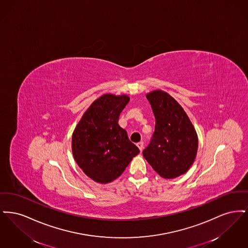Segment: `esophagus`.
<instances>
[{"label":"esophagus","instance_id":"1","mask_svg":"<svg viewBox=\"0 0 248 248\" xmlns=\"http://www.w3.org/2000/svg\"><path fill=\"white\" fill-rule=\"evenodd\" d=\"M137 146L139 147V149H140V152H141L142 150H143V147H144V143H143V142H139V143L137 144Z\"/></svg>","mask_w":248,"mask_h":248}]
</instances>
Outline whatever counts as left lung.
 <instances>
[{
	"label": "left lung",
	"mask_w": 248,
	"mask_h": 248,
	"mask_svg": "<svg viewBox=\"0 0 248 248\" xmlns=\"http://www.w3.org/2000/svg\"><path fill=\"white\" fill-rule=\"evenodd\" d=\"M155 117V129L143 156L164 178L186 173L197 154L198 138L188 115L177 101L161 90L147 94Z\"/></svg>",
	"instance_id": "obj_1"
}]
</instances>
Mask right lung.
I'll use <instances>...</instances> for the list:
<instances>
[{
  "mask_svg": "<svg viewBox=\"0 0 248 248\" xmlns=\"http://www.w3.org/2000/svg\"><path fill=\"white\" fill-rule=\"evenodd\" d=\"M125 94H103L84 112L72 135V154L86 176L106 184L120 177L140 149L118 124Z\"/></svg>",
  "mask_w": 248,
  "mask_h": 248,
  "instance_id": "add662e5",
  "label": "right lung"
}]
</instances>
